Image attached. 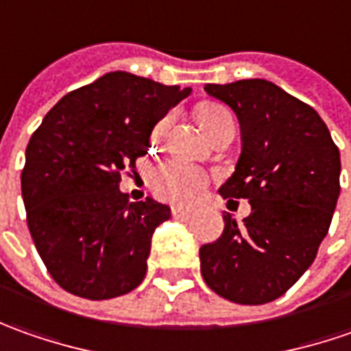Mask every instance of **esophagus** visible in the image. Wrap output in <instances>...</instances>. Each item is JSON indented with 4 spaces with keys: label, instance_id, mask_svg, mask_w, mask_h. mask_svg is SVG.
Here are the masks:
<instances>
[{
    "label": "esophagus",
    "instance_id": "esophagus-1",
    "mask_svg": "<svg viewBox=\"0 0 351 351\" xmlns=\"http://www.w3.org/2000/svg\"><path fill=\"white\" fill-rule=\"evenodd\" d=\"M171 213H173V217H176V219H192L196 215L194 210H186V208H173Z\"/></svg>",
    "mask_w": 351,
    "mask_h": 351
}]
</instances>
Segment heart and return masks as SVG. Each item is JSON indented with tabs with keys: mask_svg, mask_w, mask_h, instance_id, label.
I'll return each mask as SVG.
<instances>
[{
	"mask_svg": "<svg viewBox=\"0 0 351 351\" xmlns=\"http://www.w3.org/2000/svg\"><path fill=\"white\" fill-rule=\"evenodd\" d=\"M199 122L208 132H212L217 124L225 120H233L231 112L217 103H206L198 110ZM171 124V116L161 118L152 132L153 141L163 138L167 128ZM210 184V176L204 169H199L194 163H188L184 159H169L161 163L152 175L153 194L163 202L175 204V206H190L196 199L202 198L206 188Z\"/></svg>",
	"mask_w": 351,
	"mask_h": 351,
	"instance_id": "1",
	"label": "heart"
}]
</instances>
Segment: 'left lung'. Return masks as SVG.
<instances>
[{
	"label": "left lung",
	"instance_id": "obj_1",
	"mask_svg": "<svg viewBox=\"0 0 351 351\" xmlns=\"http://www.w3.org/2000/svg\"><path fill=\"white\" fill-rule=\"evenodd\" d=\"M235 110L243 152L219 188L229 204L248 199L239 225L199 248V270L217 295L241 305L282 297L305 274L328 233L340 194V152L313 106L266 79L206 85Z\"/></svg>",
	"mask_w": 351,
	"mask_h": 351
}]
</instances>
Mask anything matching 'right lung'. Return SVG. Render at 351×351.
<instances>
[{"label": "right lung", "mask_w": 351, "mask_h": 351, "mask_svg": "<svg viewBox=\"0 0 351 351\" xmlns=\"http://www.w3.org/2000/svg\"><path fill=\"white\" fill-rule=\"evenodd\" d=\"M188 95L112 71L67 93L32 134L21 173L27 223L66 291L103 301L143 282L153 231L171 210L152 198L130 202L120 175L147 153L153 126Z\"/></svg>", "instance_id": "1"}]
</instances>
